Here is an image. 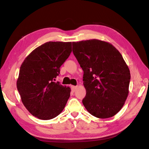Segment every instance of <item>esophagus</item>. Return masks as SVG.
Segmentation results:
<instances>
[{"mask_svg": "<svg viewBox=\"0 0 149 149\" xmlns=\"http://www.w3.org/2000/svg\"><path fill=\"white\" fill-rule=\"evenodd\" d=\"M76 89H77V86H71V90L73 92H74Z\"/></svg>", "mask_w": 149, "mask_h": 149, "instance_id": "1", "label": "esophagus"}]
</instances>
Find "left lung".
I'll use <instances>...</instances> for the list:
<instances>
[{
	"label": "left lung",
	"instance_id": "8db88e82",
	"mask_svg": "<svg viewBox=\"0 0 149 149\" xmlns=\"http://www.w3.org/2000/svg\"><path fill=\"white\" fill-rule=\"evenodd\" d=\"M73 52L84 71V106L97 118L114 116L129 94L130 73L123 56L112 44L96 39L73 42Z\"/></svg>",
	"mask_w": 149,
	"mask_h": 149
}]
</instances>
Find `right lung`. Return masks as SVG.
Segmentation results:
<instances>
[{"label":"right lung","mask_w":149,"mask_h":149,"mask_svg":"<svg viewBox=\"0 0 149 149\" xmlns=\"http://www.w3.org/2000/svg\"><path fill=\"white\" fill-rule=\"evenodd\" d=\"M71 52V42H49L35 48L22 63L17 88L33 116L49 120L64 109L71 89L54 81Z\"/></svg>","instance_id":"obj_1"}]
</instances>
